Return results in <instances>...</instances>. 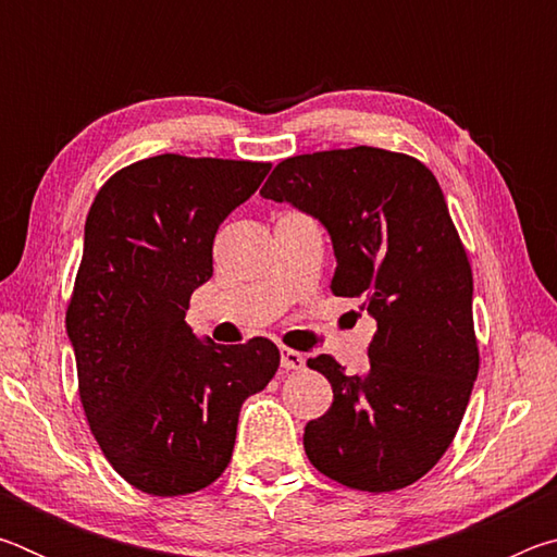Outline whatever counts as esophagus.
Listing matches in <instances>:
<instances>
[{"label": "esophagus", "instance_id": "esophagus-1", "mask_svg": "<svg viewBox=\"0 0 557 557\" xmlns=\"http://www.w3.org/2000/svg\"><path fill=\"white\" fill-rule=\"evenodd\" d=\"M280 363L285 371H299L305 369V354L295 351V348L280 346Z\"/></svg>", "mask_w": 557, "mask_h": 557}]
</instances>
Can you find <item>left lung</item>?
<instances>
[{
  "instance_id": "obj_1",
  "label": "left lung",
  "mask_w": 557,
  "mask_h": 557,
  "mask_svg": "<svg viewBox=\"0 0 557 557\" xmlns=\"http://www.w3.org/2000/svg\"><path fill=\"white\" fill-rule=\"evenodd\" d=\"M260 194L326 225L329 287L379 322L363 375H346L329 354L307 361L334 391L332 408L305 428L309 461L356 492L414 484L455 440L479 373L474 280L435 174L361 145L282 159Z\"/></svg>"
}]
</instances>
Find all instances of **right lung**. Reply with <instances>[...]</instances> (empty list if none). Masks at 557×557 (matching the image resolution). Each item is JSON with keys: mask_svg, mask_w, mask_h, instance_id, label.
<instances>
[{"mask_svg": "<svg viewBox=\"0 0 557 557\" xmlns=\"http://www.w3.org/2000/svg\"><path fill=\"white\" fill-rule=\"evenodd\" d=\"M270 162L159 154L112 174L88 211L65 329L92 437L139 492H201L228 467L238 412L272 381L270 338L215 346L184 322L213 238Z\"/></svg>", "mask_w": 557, "mask_h": 557, "instance_id": "1", "label": "right lung"}]
</instances>
